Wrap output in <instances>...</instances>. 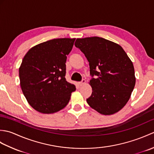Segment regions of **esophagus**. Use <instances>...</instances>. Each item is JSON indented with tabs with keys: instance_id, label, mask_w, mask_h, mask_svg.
Masks as SVG:
<instances>
[{
	"instance_id": "obj_1",
	"label": "esophagus",
	"mask_w": 154,
	"mask_h": 154,
	"mask_svg": "<svg viewBox=\"0 0 154 154\" xmlns=\"http://www.w3.org/2000/svg\"><path fill=\"white\" fill-rule=\"evenodd\" d=\"M85 83H86V81L85 80V79H83L82 81H81V82H79V85H80V86H83V85H84L85 84Z\"/></svg>"
}]
</instances>
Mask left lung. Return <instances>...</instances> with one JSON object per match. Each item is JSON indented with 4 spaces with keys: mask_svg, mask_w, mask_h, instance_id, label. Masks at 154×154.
<instances>
[{
    "mask_svg": "<svg viewBox=\"0 0 154 154\" xmlns=\"http://www.w3.org/2000/svg\"><path fill=\"white\" fill-rule=\"evenodd\" d=\"M75 45L89 62L93 92L87 103L104 115L119 112L130 99L135 86L132 61L120 45L103 38H77Z\"/></svg>",
    "mask_w": 154,
    "mask_h": 154,
    "instance_id": "1",
    "label": "left lung"
}]
</instances>
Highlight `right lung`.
<instances>
[{
    "label": "right lung",
    "mask_w": 154,
    "mask_h": 154,
    "mask_svg": "<svg viewBox=\"0 0 154 154\" xmlns=\"http://www.w3.org/2000/svg\"><path fill=\"white\" fill-rule=\"evenodd\" d=\"M75 38H57L35 45L19 68L22 93L38 112L52 114L66 106L76 88L65 79L67 56Z\"/></svg>",
    "instance_id": "obj_1"
}]
</instances>
